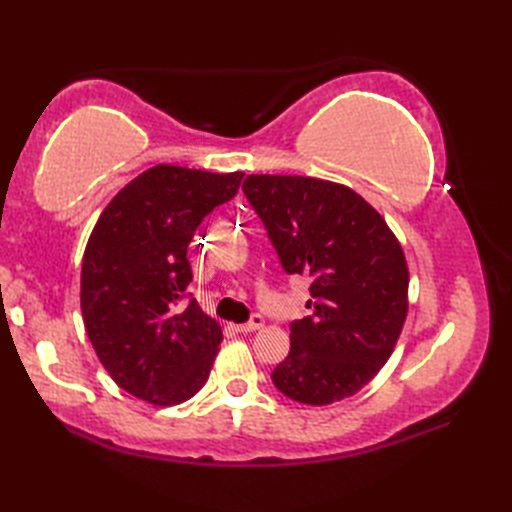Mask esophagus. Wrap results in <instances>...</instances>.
<instances>
[{
	"mask_svg": "<svg viewBox=\"0 0 512 512\" xmlns=\"http://www.w3.org/2000/svg\"><path fill=\"white\" fill-rule=\"evenodd\" d=\"M264 325V317L259 312H255L253 317H250V321H246V323H239V325H235V330L237 332H242V334H248V332H255V330H259Z\"/></svg>",
	"mask_w": 512,
	"mask_h": 512,
	"instance_id": "1",
	"label": "esophagus"
}]
</instances>
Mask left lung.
<instances>
[{"instance_id":"1","label":"left lung","mask_w":512,"mask_h":512,"mask_svg":"<svg viewBox=\"0 0 512 512\" xmlns=\"http://www.w3.org/2000/svg\"><path fill=\"white\" fill-rule=\"evenodd\" d=\"M246 200L288 275L310 279V314L290 323V352L273 369L281 394L330 405L387 363L407 317L409 273L383 217L341 184L248 176Z\"/></svg>"}]
</instances>
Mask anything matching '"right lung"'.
I'll list each match as a JSON object with an SVG mask.
<instances>
[{
  "instance_id": "obj_1",
  "label": "right lung",
  "mask_w": 512,
  "mask_h": 512,
  "mask_svg": "<svg viewBox=\"0 0 512 512\" xmlns=\"http://www.w3.org/2000/svg\"><path fill=\"white\" fill-rule=\"evenodd\" d=\"M242 178L151 167L116 193L94 226L81 268L83 323L116 385L140 400L178 405L209 378L222 330L191 297L187 250Z\"/></svg>"
}]
</instances>
